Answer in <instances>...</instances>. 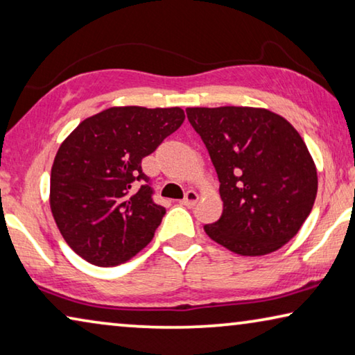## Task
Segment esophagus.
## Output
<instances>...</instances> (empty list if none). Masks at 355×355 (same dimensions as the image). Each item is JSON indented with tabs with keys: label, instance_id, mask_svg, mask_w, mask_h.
I'll return each instance as SVG.
<instances>
[{
	"label": "esophagus",
	"instance_id": "obj_1",
	"mask_svg": "<svg viewBox=\"0 0 355 355\" xmlns=\"http://www.w3.org/2000/svg\"><path fill=\"white\" fill-rule=\"evenodd\" d=\"M198 200H199V194L196 193V191H188L187 196H184V199H183V204L188 207H193V205H196V202Z\"/></svg>",
	"mask_w": 355,
	"mask_h": 355
}]
</instances>
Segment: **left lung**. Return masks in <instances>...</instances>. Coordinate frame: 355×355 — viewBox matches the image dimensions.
Masks as SVG:
<instances>
[{
  "instance_id": "obj_1",
  "label": "left lung",
  "mask_w": 355,
  "mask_h": 355,
  "mask_svg": "<svg viewBox=\"0 0 355 355\" xmlns=\"http://www.w3.org/2000/svg\"><path fill=\"white\" fill-rule=\"evenodd\" d=\"M219 178L223 215L208 237L240 256H266L299 232L318 171L297 129L262 107H188Z\"/></svg>"
}]
</instances>
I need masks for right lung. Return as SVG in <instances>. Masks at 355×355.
<instances>
[{"mask_svg":"<svg viewBox=\"0 0 355 355\" xmlns=\"http://www.w3.org/2000/svg\"><path fill=\"white\" fill-rule=\"evenodd\" d=\"M183 120L180 107H110L85 118L60 145L50 210L66 243L87 262L120 266L155 237L166 208L151 199L140 164Z\"/></svg>","mask_w":355,"mask_h":355,"instance_id":"right-lung-1","label":"right lung"}]
</instances>
